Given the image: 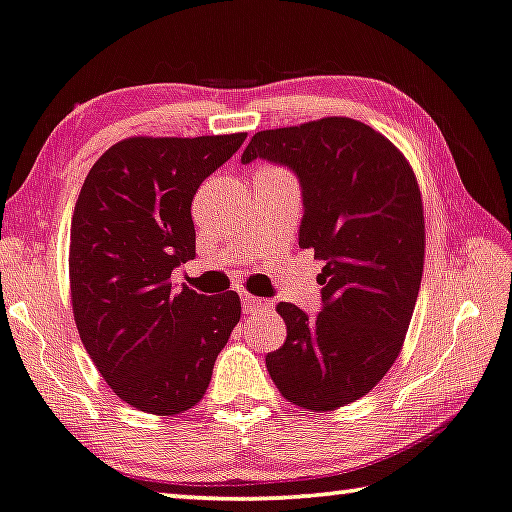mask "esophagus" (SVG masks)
Listing matches in <instances>:
<instances>
[{
	"instance_id": "obj_1",
	"label": "esophagus",
	"mask_w": 512,
	"mask_h": 512,
	"mask_svg": "<svg viewBox=\"0 0 512 512\" xmlns=\"http://www.w3.org/2000/svg\"><path fill=\"white\" fill-rule=\"evenodd\" d=\"M241 305H243V312H255L259 308H264L266 301L264 299H257V296H250V294H241Z\"/></svg>"
}]
</instances>
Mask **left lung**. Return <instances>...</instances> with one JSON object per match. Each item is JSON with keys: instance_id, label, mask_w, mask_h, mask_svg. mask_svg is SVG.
I'll return each instance as SVG.
<instances>
[{"instance_id": "8db88e82", "label": "left lung", "mask_w": 512, "mask_h": 512, "mask_svg": "<svg viewBox=\"0 0 512 512\" xmlns=\"http://www.w3.org/2000/svg\"><path fill=\"white\" fill-rule=\"evenodd\" d=\"M255 158L299 177V246L324 259L322 312L278 303L287 340L266 370L282 398L324 414L370 393L400 354L423 278L421 188L391 140L349 117L259 131L241 156Z\"/></svg>"}]
</instances>
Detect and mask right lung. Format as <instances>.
Masks as SVG:
<instances>
[{
  "label": "right lung",
  "mask_w": 512,
  "mask_h": 512,
  "mask_svg": "<svg viewBox=\"0 0 512 512\" xmlns=\"http://www.w3.org/2000/svg\"><path fill=\"white\" fill-rule=\"evenodd\" d=\"M246 133L128 137L91 167L71 223V303L78 333L108 386L156 416L193 409L241 319L236 292L174 289L195 257L190 204Z\"/></svg>",
  "instance_id": "right-lung-1"
}]
</instances>
